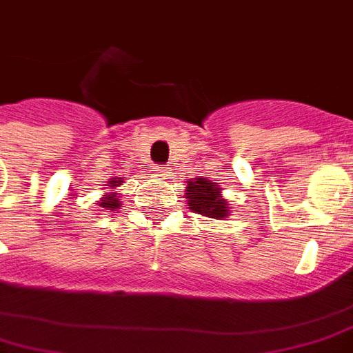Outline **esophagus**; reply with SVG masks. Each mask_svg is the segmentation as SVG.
<instances>
[{"label":"esophagus","instance_id":"obj_1","mask_svg":"<svg viewBox=\"0 0 353 353\" xmlns=\"http://www.w3.org/2000/svg\"><path fill=\"white\" fill-rule=\"evenodd\" d=\"M155 172H157L159 176H166V174H168V168H166L165 165H159V166H155Z\"/></svg>","mask_w":353,"mask_h":353}]
</instances>
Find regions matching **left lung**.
<instances>
[{"mask_svg":"<svg viewBox=\"0 0 353 353\" xmlns=\"http://www.w3.org/2000/svg\"><path fill=\"white\" fill-rule=\"evenodd\" d=\"M187 199L188 209L196 214H203L216 220L229 216V207H227L229 203L221 198L218 185L207 181L203 177H198L196 181H188Z\"/></svg>","mask_w":353,"mask_h":353,"instance_id":"obj_1","label":"left lung"}]
</instances>
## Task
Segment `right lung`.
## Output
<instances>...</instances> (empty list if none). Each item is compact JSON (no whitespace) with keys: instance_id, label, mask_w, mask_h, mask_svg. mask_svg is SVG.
<instances>
[{"instance_id":"1","label":"right lung","mask_w":353,"mask_h":353,"mask_svg":"<svg viewBox=\"0 0 353 353\" xmlns=\"http://www.w3.org/2000/svg\"><path fill=\"white\" fill-rule=\"evenodd\" d=\"M117 183H119V185H121V179H112L108 187H117ZM99 205H101L102 209L113 210V209H119V207H121V201H119L117 194L112 192V194H108L106 198H102L101 203H99Z\"/></svg>"}]
</instances>
